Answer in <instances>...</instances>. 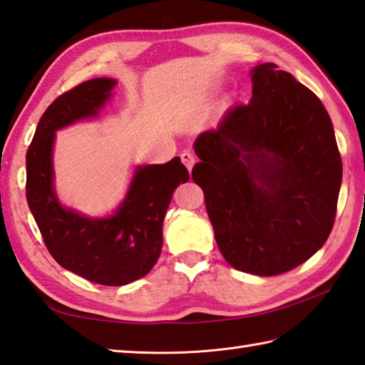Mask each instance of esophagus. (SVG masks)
Returning a JSON list of instances; mask_svg holds the SVG:
<instances>
[{"label":"esophagus","mask_w":365,"mask_h":365,"mask_svg":"<svg viewBox=\"0 0 365 365\" xmlns=\"http://www.w3.org/2000/svg\"><path fill=\"white\" fill-rule=\"evenodd\" d=\"M180 160H182L183 165L188 168V170H191V169H192V166H195V163H196V157H195V155H192L191 152H188V150L182 152V155H180Z\"/></svg>","instance_id":"esophagus-1"}]
</instances>
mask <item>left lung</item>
<instances>
[{
  "label": "left lung",
  "instance_id": "obj_1",
  "mask_svg": "<svg viewBox=\"0 0 365 365\" xmlns=\"http://www.w3.org/2000/svg\"><path fill=\"white\" fill-rule=\"evenodd\" d=\"M252 97L200 133L192 180L222 257L257 276L311 259L334 226L342 160L328 111L273 63L251 71Z\"/></svg>",
  "mask_w": 365,
  "mask_h": 365
}]
</instances>
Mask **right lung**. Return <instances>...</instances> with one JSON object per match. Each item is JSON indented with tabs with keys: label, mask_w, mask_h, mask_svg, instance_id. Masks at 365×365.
<instances>
[{
	"label": "right lung",
	"mask_w": 365,
	"mask_h": 365,
	"mask_svg": "<svg viewBox=\"0 0 365 365\" xmlns=\"http://www.w3.org/2000/svg\"><path fill=\"white\" fill-rule=\"evenodd\" d=\"M115 84L113 78H92L59 96L38 120L26 152V199L46 250L63 268L110 287L138 281L153 268L170 197L190 180L175 157L165 165L138 166L125 197L108 216L91 218L59 202L53 169L56 131L97 118Z\"/></svg>",
	"instance_id": "1"
}]
</instances>
